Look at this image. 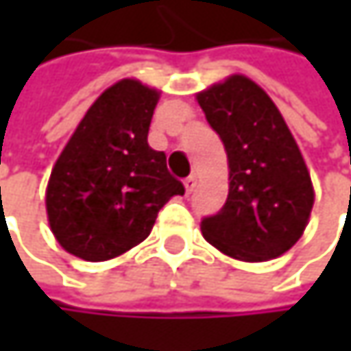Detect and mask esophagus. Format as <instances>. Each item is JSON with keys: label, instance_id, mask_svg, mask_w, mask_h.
<instances>
[{"label": "esophagus", "instance_id": "esophagus-1", "mask_svg": "<svg viewBox=\"0 0 351 351\" xmlns=\"http://www.w3.org/2000/svg\"><path fill=\"white\" fill-rule=\"evenodd\" d=\"M182 184H184V191H186V195H191L193 191H195V186H197V178L191 175L186 176L184 180H182Z\"/></svg>", "mask_w": 351, "mask_h": 351}]
</instances>
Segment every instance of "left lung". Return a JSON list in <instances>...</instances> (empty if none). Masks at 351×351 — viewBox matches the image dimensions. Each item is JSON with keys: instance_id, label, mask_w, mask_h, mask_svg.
<instances>
[{"instance_id": "8db88e82", "label": "left lung", "mask_w": 351, "mask_h": 351, "mask_svg": "<svg viewBox=\"0 0 351 351\" xmlns=\"http://www.w3.org/2000/svg\"><path fill=\"white\" fill-rule=\"evenodd\" d=\"M197 101L230 165L226 205L203 217V238L244 262L278 258L303 236L315 199L291 130L264 89L244 75L209 87Z\"/></svg>"}]
</instances>
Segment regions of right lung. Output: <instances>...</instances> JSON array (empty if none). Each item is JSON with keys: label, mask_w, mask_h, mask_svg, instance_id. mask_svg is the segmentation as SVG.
I'll return each mask as SVG.
<instances>
[{"label": "right lung", "mask_w": 351, "mask_h": 351, "mask_svg": "<svg viewBox=\"0 0 351 351\" xmlns=\"http://www.w3.org/2000/svg\"><path fill=\"white\" fill-rule=\"evenodd\" d=\"M158 91L123 79L89 107L46 189L54 238L87 262H104L144 242L165 203L184 195L167 154L148 146Z\"/></svg>", "instance_id": "add662e5"}]
</instances>
